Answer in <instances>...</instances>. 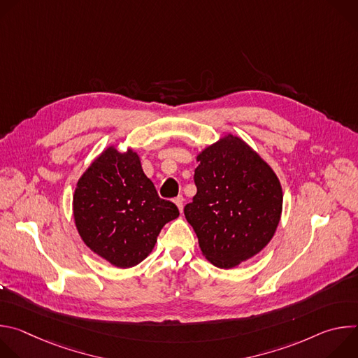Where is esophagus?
<instances>
[{"label": "esophagus", "mask_w": 358, "mask_h": 358, "mask_svg": "<svg viewBox=\"0 0 358 358\" xmlns=\"http://www.w3.org/2000/svg\"><path fill=\"white\" fill-rule=\"evenodd\" d=\"M174 202H176V206L178 207V210H180V213H182V203H184V198H182V195H178L176 199H174Z\"/></svg>", "instance_id": "obj_1"}]
</instances>
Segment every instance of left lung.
<instances>
[{
    "label": "left lung",
    "instance_id": "1",
    "mask_svg": "<svg viewBox=\"0 0 358 358\" xmlns=\"http://www.w3.org/2000/svg\"><path fill=\"white\" fill-rule=\"evenodd\" d=\"M196 160V194L184 215L206 258L231 269L272 239L282 214V187L273 170L232 134L207 147Z\"/></svg>",
    "mask_w": 358,
    "mask_h": 358
}]
</instances>
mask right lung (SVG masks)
Wrapping results in <instances>:
<instances>
[{"instance_id": "add662e5", "label": "right lung", "mask_w": 358, "mask_h": 358, "mask_svg": "<svg viewBox=\"0 0 358 358\" xmlns=\"http://www.w3.org/2000/svg\"><path fill=\"white\" fill-rule=\"evenodd\" d=\"M178 215L176 203L159 196L133 150H105L80 177L73 195L83 242L117 268L140 264L162 228Z\"/></svg>"}]
</instances>
